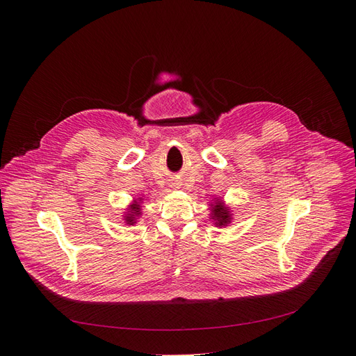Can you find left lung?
<instances>
[{"label": "left lung", "mask_w": 356, "mask_h": 356, "mask_svg": "<svg viewBox=\"0 0 356 356\" xmlns=\"http://www.w3.org/2000/svg\"><path fill=\"white\" fill-rule=\"evenodd\" d=\"M211 220L215 221L217 227L221 225H227L232 221V212L225 207V203L221 199H217L213 203H211Z\"/></svg>", "instance_id": "left-lung-1"}]
</instances>
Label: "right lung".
<instances>
[{
	"label": "right lung",
	"instance_id": "obj_1",
	"mask_svg": "<svg viewBox=\"0 0 356 356\" xmlns=\"http://www.w3.org/2000/svg\"><path fill=\"white\" fill-rule=\"evenodd\" d=\"M141 200H134V203L132 204H129V208H127V211H126V213H124V217H123V220L126 221V224H131V225H134L135 222H136V220H138V217L139 215H141Z\"/></svg>",
	"mask_w": 356,
	"mask_h": 356
}]
</instances>
